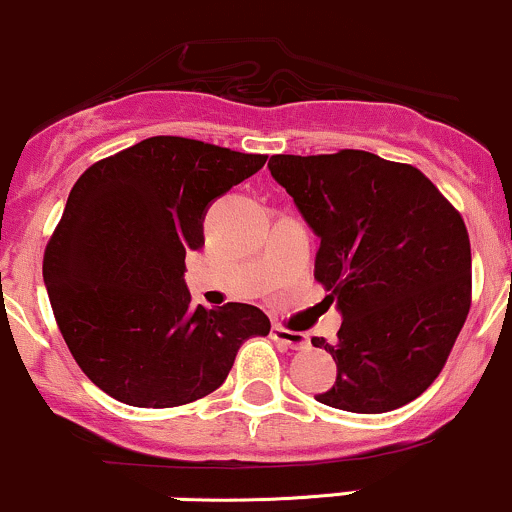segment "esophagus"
<instances>
[{"label": "esophagus", "instance_id": "1", "mask_svg": "<svg viewBox=\"0 0 512 512\" xmlns=\"http://www.w3.org/2000/svg\"><path fill=\"white\" fill-rule=\"evenodd\" d=\"M272 338L282 345L291 347V350H306L308 347V335L303 333H294V330H286V328H272Z\"/></svg>", "mask_w": 512, "mask_h": 512}]
</instances>
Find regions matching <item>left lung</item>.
<instances>
[{
    "mask_svg": "<svg viewBox=\"0 0 512 512\" xmlns=\"http://www.w3.org/2000/svg\"><path fill=\"white\" fill-rule=\"evenodd\" d=\"M269 172L320 238L316 279L338 303V364L316 401L386 413L445 367L471 306V245L459 211L413 165L367 150L272 155Z\"/></svg>",
    "mask_w": 512,
    "mask_h": 512,
    "instance_id": "8db88e82",
    "label": "left lung"
}]
</instances>
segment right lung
Segmentation results:
<instances>
[{
    "label": "right lung",
    "instance_id": "right-lung-1",
    "mask_svg": "<svg viewBox=\"0 0 512 512\" xmlns=\"http://www.w3.org/2000/svg\"><path fill=\"white\" fill-rule=\"evenodd\" d=\"M267 155L155 136L94 162L72 187L43 257L55 320L80 369L138 408H172L226 381L257 306H194L184 257L204 245L206 211Z\"/></svg>",
    "mask_w": 512,
    "mask_h": 512
}]
</instances>
